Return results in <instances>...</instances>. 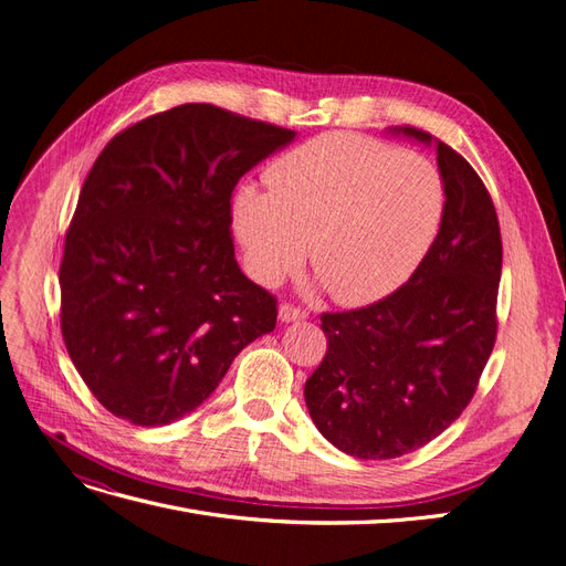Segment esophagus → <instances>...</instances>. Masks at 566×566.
<instances>
[{
  "label": "esophagus",
  "mask_w": 566,
  "mask_h": 566,
  "mask_svg": "<svg viewBox=\"0 0 566 566\" xmlns=\"http://www.w3.org/2000/svg\"><path fill=\"white\" fill-rule=\"evenodd\" d=\"M306 314L304 310H300V306H293V304H281L279 306V318L283 321V323H293V321H304Z\"/></svg>",
  "instance_id": "esophagus-1"
}]
</instances>
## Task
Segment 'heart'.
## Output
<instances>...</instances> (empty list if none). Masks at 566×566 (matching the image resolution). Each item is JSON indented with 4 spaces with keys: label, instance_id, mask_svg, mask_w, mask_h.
I'll return each mask as SVG.
<instances>
[{
    "label": "heart",
    "instance_id": "1",
    "mask_svg": "<svg viewBox=\"0 0 566 566\" xmlns=\"http://www.w3.org/2000/svg\"><path fill=\"white\" fill-rule=\"evenodd\" d=\"M266 186H241L231 202L252 279L279 285L310 245L314 271L347 306L378 302L413 276L447 205L439 169L420 153L347 132L287 150Z\"/></svg>",
    "mask_w": 566,
    "mask_h": 566
}]
</instances>
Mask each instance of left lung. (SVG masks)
Masks as SVG:
<instances>
[{
  "instance_id": "1",
  "label": "left lung",
  "mask_w": 566,
  "mask_h": 566,
  "mask_svg": "<svg viewBox=\"0 0 566 566\" xmlns=\"http://www.w3.org/2000/svg\"><path fill=\"white\" fill-rule=\"evenodd\" d=\"M389 134L437 150L447 191L439 233L406 285L321 316L328 352L304 385L318 432L361 460L399 458L447 430L472 399L499 325L503 243L486 186L432 134Z\"/></svg>"
}]
</instances>
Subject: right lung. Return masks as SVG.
Listing matches in <instances>:
<instances>
[{
    "label": "right lung",
    "mask_w": 566,
    "mask_h": 566,
    "mask_svg": "<svg viewBox=\"0 0 566 566\" xmlns=\"http://www.w3.org/2000/svg\"><path fill=\"white\" fill-rule=\"evenodd\" d=\"M293 142V129L184 104L101 150L59 283L67 354L113 416L142 427L184 418L276 328V297L235 262L231 191Z\"/></svg>",
    "instance_id": "add662e5"
}]
</instances>
